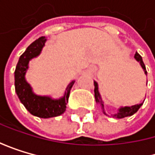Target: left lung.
I'll return each instance as SVG.
<instances>
[{
    "mask_svg": "<svg viewBox=\"0 0 155 155\" xmlns=\"http://www.w3.org/2000/svg\"><path fill=\"white\" fill-rule=\"evenodd\" d=\"M134 58H135V59H136L137 61H138V62L140 64L141 68L143 69L144 73L147 75L146 67H145V65H144V63H143V60H142L141 56L139 54L138 52H136V54H135ZM94 85H95L94 92H95V99H96V102H97V104L100 105L101 109H102L103 114H104L105 115H108V116H109V114H106V111H105V109H104V107H105V106H104V102H103V100H102V98H101V96H100V94H99V91H98V84H97V83L96 81H94ZM142 104H143V102H142V103H140V104H136V105L130 106V107H128V106H126V107H120V108L118 109L117 112H115V114H110V116L115 117V118H118V119L124 118V117H127V116H131V115H133L134 114H136V112L139 110V109L141 107Z\"/></svg>",
    "mask_w": 155,
    "mask_h": 155,
    "instance_id": "1",
    "label": "left lung"
}]
</instances>
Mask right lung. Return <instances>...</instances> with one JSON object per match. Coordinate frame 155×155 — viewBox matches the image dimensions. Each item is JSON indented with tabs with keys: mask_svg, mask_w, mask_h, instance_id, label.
<instances>
[{
	"mask_svg": "<svg viewBox=\"0 0 155 155\" xmlns=\"http://www.w3.org/2000/svg\"><path fill=\"white\" fill-rule=\"evenodd\" d=\"M46 41L45 37H41L29 45L20 56L15 71V88L17 97L32 115L40 118L56 117L66 110L71 89L75 82L71 81L68 84L63 97L59 98H53L50 96H40L33 92L32 87L26 80V73L29 61L41 54Z\"/></svg>",
	"mask_w": 155,
	"mask_h": 155,
	"instance_id": "obj_1",
	"label": "right lung"
}]
</instances>
